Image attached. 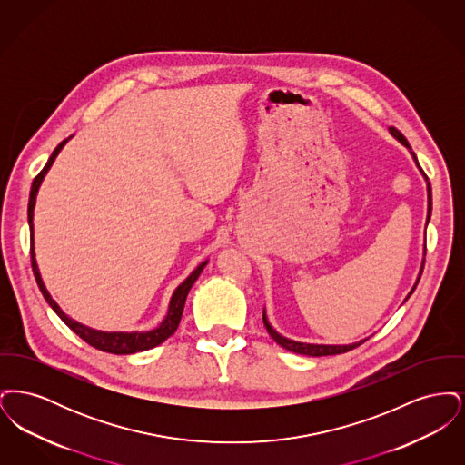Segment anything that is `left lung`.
I'll return each mask as SVG.
<instances>
[{
    "label": "left lung",
    "mask_w": 465,
    "mask_h": 465,
    "mask_svg": "<svg viewBox=\"0 0 465 465\" xmlns=\"http://www.w3.org/2000/svg\"><path fill=\"white\" fill-rule=\"evenodd\" d=\"M391 134L399 139L404 146H408L410 148V144H408V141H406V137L402 135V134L399 133L396 127H391ZM413 158L417 160V156L413 153ZM419 163V162H417ZM427 190H429V213H427V223H429V218H430V213H432V190H430V184H427ZM419 281L420 279H417V284H419ZM417 284L413 286L411 289V292L415 291L417 288ZM411 292L408 294V298L411 296ZM263 324H265L266 331L268 334L281 345V347H284L286 351H291V352H294V354H302V355H312V357H321V355H336V354H345V352H349V351H352L355 347H359V345H362L366 340H362V341H357V343H352V345H312V343H300V341H292V340H288V338H284V336H281L279 332L275 331L270 324H268V321H266V315L263 313Z\"/></svg>",
    "instance_id": "obj_1"
}]
</instances>
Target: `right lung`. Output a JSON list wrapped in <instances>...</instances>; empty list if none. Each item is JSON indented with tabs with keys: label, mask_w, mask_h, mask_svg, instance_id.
I'll use <instances>...</instances> for the list:
<instances>
[{
	"label": "right lung",
	"mask_w": 465,
	"mask_h": 465,
	"mask_svg": "<svg viewBox=\"0 0 465 465\" xmlns=\"http://www.w3.org/2000/svg\"><path fill=\"white\" fill-rule=\"evenodd\" d=\"M66 144V141H63L55 150L54 153L48 158L46 165L42 169V173L38 176L33 179V186H31V193H29V203H27V218H29V228H31V266H33V273H35V279H36V284L42 291L46 303L54 309V312L63 319V322L66 324L67 328L73 332H76L84 341H87L90 347L97 349V351H103V352H108V354H135V352H143V351H148V349H153L156 345L163 343L171 334H174L179 326V321H181V315H183V309H184V302H186V296H188V291L193 286V282L199 279L200 272L203 270V266L207 262H203L202 265L197 266L193 270V273L176 289L173 300H171V305H169V312H167V317L165 321L153 330V331L148 332H103L94 331L87 326H82L78 324L76 321L69 319L66 313L63 310L59 309V305L50 298L48 291L45 289L44 281L40 277V272H38V266H36V260H35V251H33V209H35V200H36V193H38V188H40V183L44 179L46 171L50 169L52 162L55 160L57 153L61 152V148Z\"/></svg>",
	"instance_id": "1"
}]
</instances>
